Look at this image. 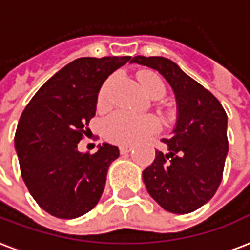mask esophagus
<instances>
[{
    "label": "esophagus",
    "instance_id": "esophagus-1",
    "mask_svg": "<svg viewBox=\"0 0 250 250\" xmlns=\"http://www.w3.org/2000/svg\"><path fill=\"white\" fill-rule=\"evenodd\" d=\"M119 150H121L122 155H125V153H129L131 150H132V146H122L121 148H119Z\"/></svg>",
    "mask_w": 250,
    "mask_h": 250
}]
</instances>
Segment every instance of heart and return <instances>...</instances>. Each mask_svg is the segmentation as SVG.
Segmentation results:
<instances>
[{"instance_id": "b5f03b06", "label": "heart", "mask_w": 250, "mask_h": 250, "mask_svg": "<svg viewBox=\"0 0 250 250\" xmlns=\"http://www.w3.org/2000/svg\"><path fill=\"white\" fill-rule=\"evenodd\" d=\"M112 81L110 79L101 89L98 104L107 102L108 85ZM139 83L148 97L159 100L165 94V83L159 76L152 72H142L139 74ZM161 122L155 115H135L127 111H117L107 118L104 123V135L112 143L117 144H133L140 139L156 132L160 128Z\"/></svg>"}]
</instances>
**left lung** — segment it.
<instances>
[{"label": "left lung", "instance_id": "8db88e82", "mask_svg": "<svg viewBox=\"0 0 250 250\" xmlns=\"http://www.w3.org/2000/svg\"><path fill=\"white\" fill-rule=\"evenodd\" d=\"M131 62L157 70L176 95L177 122L167 152L156 150L143 171L146 191L173 214L193 212L214 197L228 153L227 114L214 94L161 56H135Z\"/></svg>", "mask_w": 250, "mask_h": 250}]
</instances>
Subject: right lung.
Wrapping results in <instances>:
<instances>
[{
    "instance_id": "1",
    "label": "right lung",
    "mask_w": 250,
    "mask_h": 250,
    "mask_svg": "<svg viewBox=\"0 0 250 250\" xmlns=\"http://www.w3.org/2000/svg\"><path fill=\"white\" fill-rule=\"evenodd\" d=\"M129 60L80 57L53 74L21 115L14 139L21 174L36 203L52 216H83L102 197L119 149L102 143L89 155L77 144L95 115L101 86Z\"/></svg>"
}]
</instances>
